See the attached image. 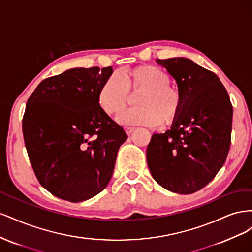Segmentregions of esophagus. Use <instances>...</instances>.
I'll return each mask as SVG.
<instances>
[{
	"instance_id": "esophagus-1",
	"label": "esophagus",
	"mask_w": 252,
	"mask_h": 252,
	"mask_svg": "<svg viewBox=\"0 0 252 252\" xmlns=\"http://www.w3.org/2000/svg\"><path fill=\"white\" fill-rule=\"evenodd\" d=\"M133 130H134L133 127H125V131H126V133H127L128 135H130Z\"/></svg>"
}]
</instances>
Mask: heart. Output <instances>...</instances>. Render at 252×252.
<instances>
[{"label": "heart", "mask_w": 252, "mask_h": 252, "mask_svg": "<svg viewBox=\"0 0 252 252\" xmlns=\"http://www.w3.org/2000/svg\"><path fill=\"white\" fill-rule=\"evenodd\" d=\"M166 71L154 65H142L124 73L111 74L98 90L97 101L108 114L123 110L132 95H139L140 107L121 113L118 121L127 125L155 126L158 123L170 125L178 120L183 109L184 97L181 90L171 85Z\"/></svg>", "instance_id": "1"}]
</instances>
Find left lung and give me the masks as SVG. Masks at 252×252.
<instances>
[{
	"mask_svg": "<svg viewBox=\"0 0 252 252\" xmlns=\"http://www.w3.org/2000/svg\"><path fill=\"white\" fill-rule=\"evenodd\" d=\"M184 97L178 120L165 133H154L146 157L158 185L180 194L205 187L222 168L229 151L233 109L216 73L186 58L157 60Z\"/></svg>",
	"mask_w": 252,
	"mask_h": 252,
	"instance_id": "8db88e82",
	"label": "left lung"
}]
</instances>
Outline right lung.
<instances>
[{"label":"right lung","mask_w":252,"mask_h":252,"mask_svg":"<svg viewBox=\"0 0 252 252\" xmlns=\"http://www.w3.org/2000/svg\"><path fill=\"white\" fill-rule=\"evenodd\" d=\"M112 67L72 68L42 81L29 96L23 134L40 184L72 203L100 193L127 140L97 101Z\"/></svg>","instance_id":"add662e5"}]
</instances>
